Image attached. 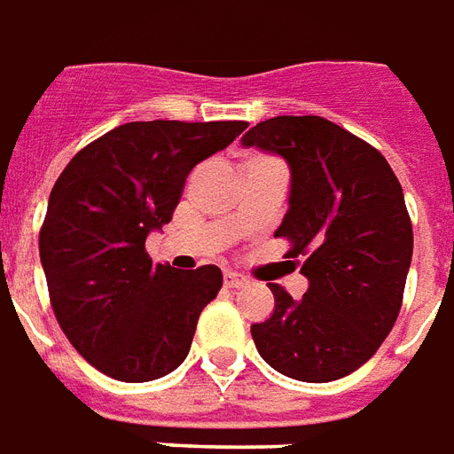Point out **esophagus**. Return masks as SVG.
I'll return each instance as SVG.
<instances>
[{
    "label": "esophagus",
    "mask_w": 454,
    "mask_h": 454,
    "mask_svg": "<svg viewBox=\"0 0 454 454\" xmlns=\"http://www.w3.org/2000/svg\"><path fill=\"white\" fill-rule=\"evenodd\" d=\"M223 284H226L228 288H243V286H247V277L238 274V271H226V277H223Z\"/></svg>",
    "instance_id": "obj_1"
}]
</instances>
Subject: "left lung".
Returning <instances> with one entry per match:
<instances>
[{
	"label": "left lung",
	"mask_w": 454,
	"mask_h": 454,
	"mask_svg": "<svg viewBox=\"0 0 454 454\" xmlns=\"http://www.w3.org/2000/svg\"><path fill=\"white\" fill-rule=\"evenodd\" d=\"M291 166L288 211L274 238L305 257L308 291L270 284L274 312L250 327L267 364L303 382L358 371L397 322L414 233L397 176L380 151L317 115H278L243 137Z\"/></svg>",
	"instance_id": "left-lung-1"
}]
</instances>
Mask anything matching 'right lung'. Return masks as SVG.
<instances>
[{
	"label": "right lung",
	"mask_w": 454,
	"mask_h": 454,
	"mask_svg": "<svg viewBox=\"0 0 454 454\" xmlns=\"http://www.w3.org/2000/svg\"><path fill=\"white\" fill-rule=\"evenodd\" d=\"M247 122H127L74 156L50 192L40 262L72 347L122 382H149L190 354L200 312L223 286L214 264H153L146 236L170 223L184 177Z\"/></svg>",
	"instance_id": "add662e5"
}]
</instances>
